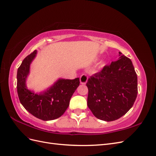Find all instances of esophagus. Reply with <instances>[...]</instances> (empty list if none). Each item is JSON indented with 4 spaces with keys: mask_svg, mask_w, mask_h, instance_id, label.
I'll use <instances>...</instances> for the list:
<instances>
[{
    "mask_svg": "<svg viewBox=\"0 0 156 156\" xmlns=\"http://www.w3.org/2000/svg\"><path fill=\"white\" fill-rule=\"evenodd\" d=\"M88 77L86 74H83L81 77H80V82L83 84H85L88 81Z\"/></svg>",
    "mask_w": 156,
    "mask_h": 156,
    "instance_id": "obj_1",
    "label": "esophagus"
}]
</instances>
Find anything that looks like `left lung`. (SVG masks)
<instances>
[{"mask_svg": "<svg viewBox=\"0 0 156 156\" xmlns=\"http://www.w3.org/2000/svg\"><path fill=\"white\" fill-rule=\"evenodd\" d=\"M120 59L106 65L87 83V105L97 119H120L133 105L138 93L137 76L131 60L119 52Z\"/></svg>", "mask_w": 156, "mask_h": 156, "instance_id": "1", "label": "left lung"}]
</instances>
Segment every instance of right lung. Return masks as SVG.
<instances>
[{
  "mask_svg": "<svg viewBox=\"0 0 156 156\" xmlns=\"http://www.w3.org/2000/svg\"><path fill=\"white\" fill-rule=\"evenodd\" d=\"M36 50L24 58L17 69V89L22 105L33 116L42 120H52L60 117L69 105L70 99L79 85V78L59 79L48 90L40 94L26 87L25 80L29 73L30 64Z\"/></svg>",
  "mask_w": 156,
  "mask_h": 156,
  "instance_id": "1",
  "label": "right lung"
}]
</instances>
